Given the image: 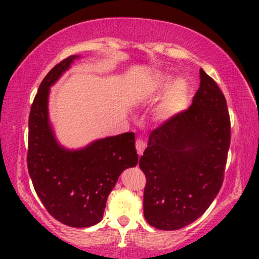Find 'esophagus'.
Listing matches in <instances>:
<instances>
[{
    "mask_svg": "<svg viewBox=\"0 0 259 259\" xmlns=\"http://www.w3.org/2000/svg\"><path fill=\"white\" fill-rule=\"evenodd\" d=\"M145 147H146V144H145L144 140H141L140 138H139V139L136 140V148H137L138 154H139V155L143 154Z\"/></svg>",
    "mask_w": 259,
    "mask_h": 259,
    "instance_id": "34e87169",
    "label": "esophagus"
}]
</instances>
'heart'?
Wrapping results in <instances>:
<instances>
[{
    "instance_id": "heart-1",
    "label": "heart",
    "mask_w": 259,
    "mask_h": 259,
    "mask_svg": "<svg viewBox=\"0 0 259 259\" xmlns=\"http://www.w3.org/2000/svg\"><path fill=\"white\" fill-rule=\"evenodd\" d=\"M173 77L165 74H157L152 81V88L155 92H162L169 90L166 95L165 100L159 106L157 114L161 119H168L177 113H179L182 109L185 108L189 100L190 87L185 80L178 79L173 84Z\"/></svg>"
}]
</instances>
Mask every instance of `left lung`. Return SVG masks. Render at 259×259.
Instances as JSON below:
<instances>
[{"label":"left lung","instance_id":"1","mask_svg":"<svg viewBox=\"0 0 259 259\" xmlns=\"http://www.w3.org/2000/svg\"><path fill=\"white\" fill-rule=\"evenodd\" d=\"M192 105L152 131L139 166L146 176L144 215L172 231L197 221L221 190L231 141L224 94L203 69Z\"/></svg>","mask_w":259,"mask_h":259}]
</instances>
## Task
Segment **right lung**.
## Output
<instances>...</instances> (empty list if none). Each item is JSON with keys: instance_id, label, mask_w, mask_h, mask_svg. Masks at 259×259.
<instances>
[{"instance_id": "add662e5", "label": "right lung", "mask_w": 259, "mask_h": 259, "mask_svg": "<svg viewBox=\"0 0 259 259\" xmlns=\"http://www.w3.org/2000/svg\"><path fill=\"white\" fill-rule=\"evenodd\" d=\"M70 55L49 70L38 87L28 121V172L35 192L52 217L72 228L102 219L108 194L123 169L138 164L134 133L99 139L69 151L60 146L48 120L49 87L69 68Z\"/></svg>"}]
</instances>
